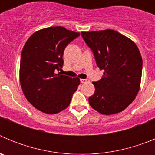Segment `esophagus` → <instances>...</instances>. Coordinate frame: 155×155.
Here are the masks:
<instances>
[{"label":"esophagus","mask_w":155,"mask_h":155,"mask_svg":"<svg viewBox=\"0 0 155 155\" xmlns=\"http://www.w3.org/2000/svg\"><path fill=\"white\" fill-rule=\"evenodd\" d=\"M81 82L82 84H84V83H89L90 81L88 79H81Z\"/></svg>","instance_id":"1"}]
</instances>
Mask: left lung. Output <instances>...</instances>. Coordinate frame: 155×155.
Instances as JSON below:
<instances>
[{"label":"left lung","mask_w":155,"mask_h":155,"mask_svg":"<svg viewBox=\"0 0 155 155\" xmlns=\"http://www.w3.org/2000/svg\"><path fill=\"white\" fill-rule=\"evenodd\" d=\"M81 36L94 53L97 66L104 70L99 81L92 82L94 94L88 102L102 115L124 111L140 90L142 57L131 39L112 29L82 31Z\"/></svg>","instance_id":"8db88e82"}]
</instances>
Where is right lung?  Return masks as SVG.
<instances>
[{
    "mask_svg": "<svg viewBox=\"0 0 155 155\" xmlns=\"http://www.w3.org/2000/svg\"><path fill=\"white\" fill-rule=\"evenodd\" d=\"M80 35L62 26L34 32L21 51L19 78L23 93L35 109L56 114L70 105L80 79L57 72L62 68L66 46Z\"/></svg>",
    "mask_w": 155,
    "mask_h": 155,
    "instance_id": "right-lung-1",
    "label": "right lung"
}]
</instances>
